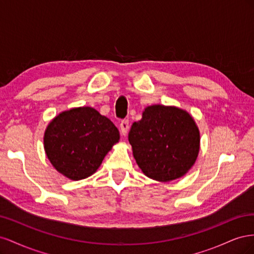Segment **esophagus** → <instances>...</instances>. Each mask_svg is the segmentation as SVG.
<instances>
[{
	"label": "esophagus",
	"mask_w": 254,
	"mask_h": 254,
	"mask_svg": "<svg viewBox=\"0 0 254 254\" xmlns=\"http://www.w3.org/2000/svg\"><path fill=\"white\" fill-rule=\"evenodd\" d=\"M120 129H121V133L123 135H126L129 129V121L128 120H123L120 124Z\"/></svg>",
	"instance_id": "1"
}]
</instances>
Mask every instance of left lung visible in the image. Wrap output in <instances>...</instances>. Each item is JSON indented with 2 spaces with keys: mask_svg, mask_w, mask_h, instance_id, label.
I'll return each mask as SVG.
<instances>
[{
  "mask_svg": "<svg viewBox=\"0 0 254 254\" xmlns=\"http://www.w3.org/2000/svg\"><path fill=\"white\" fill-rule=\"evenodd\" d=\"M133 157L148 178L170 182L195 164L200 132L191 115L175 106L146 107L128 134Z\"/></svg>",
  "mask_w": 254,
  "mask_h": 254,
  "instance_id": "obj_1",
  "label": "left lung"
}]
</instances>
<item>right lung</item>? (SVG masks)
Returning a JSON list of instances; mask_svg holds the SVG:
<instances>
[{"instance_id": "obj_1", "label": "right lung", "mask_w": 254, "mask_h": 254, "mask_svg": "<svg viewBox=\"0 0 254 254\" xmlns=\"http://www.w3.org/2000/svg\"><path fill=\"white\" fill-rule=\"evenodd\" d=\"M119 140V129L108 118L92 107H78L50 122L43 144L55 170L77 181L93 175Z\"/></svg>"}]
</instances>
